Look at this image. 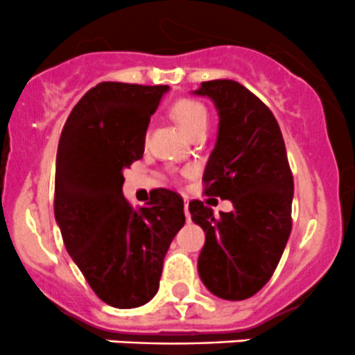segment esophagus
<instances>
[{
	"label": "esophagus",
	"mask_w": 355,
	"mask_h": 355,
	"mask_svg": "<svg viewBox=\"0 0 355 355\" xmlns=\"http://www.w3.org/2000/svg\"><path fill=\"white\" fill-rule=\"evenodd\" d=\"M184 209H185V218H187V221H191V213H189V202H185Z\"/></svg>",
	"instance_id": "esophagus-1"
}]
</instances>
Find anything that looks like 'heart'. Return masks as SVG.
Masks as SVG:
<instances>
[{"instance_id": "obj_1", "label": "heart", "mask_w": 355, "mask_h": 355, "mask_svg": "<svg viewBox=\"0 0 355 355\" xmlns=\"http://www.w3.org/2000/svg\"><path fill=\"white\" fill-rule=\"evenodd\" d=\"M175 120L189 135L207 127V110L202 103L192 98H182L171 108Z\"/></svg>"}]
</instances>
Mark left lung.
Here are the masks:
<instances>
[{"label":"left lung","mask_w":355,"mask_h":355,"mask_svg":"<svg viewBox=\"0 0 355 355\" xmlns=\"http://www.w3.org/2000/svg\"><path fill=\"white\" fill-rule=\"evenodd\" d=\"M220 116L202 182L206 196L230 199L234 209L214 216L191 200L192 221L206 234L198 270L211 293L244 300L277 270L292 232L293 177L277 118L249 89L228 78L202 82Z\"/></svg>","instance_id":"obj_1"}]
</instances>
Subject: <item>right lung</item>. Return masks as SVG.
<instances>
[{"label":"right lung","mask_w":355,"mask_h":355,"mask_svg":"<svg viewBox=\"0 0 355 355\" xmlns=\"http://www.w3.org/2000/svg\"><path fill=\"white\" fill-rule=\"evenodd\" d=\"M168 85L101 82L68 114L56 153L55 218L68 254L108 306H144L185 223L184 199L156 189L148 207L123 198V170L144 155L146 130Z\"/></svg>","instance_id":"right-lung-1"}]
</instances>
